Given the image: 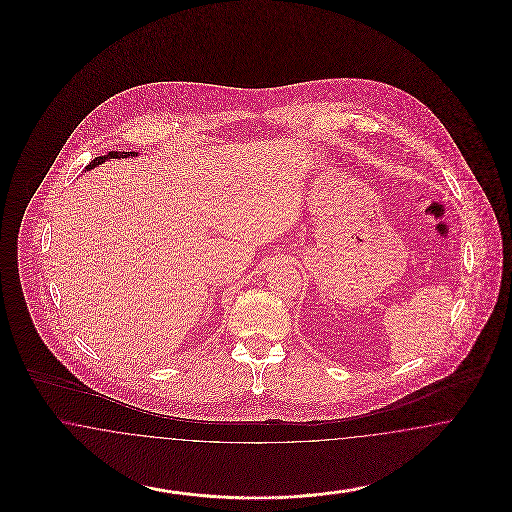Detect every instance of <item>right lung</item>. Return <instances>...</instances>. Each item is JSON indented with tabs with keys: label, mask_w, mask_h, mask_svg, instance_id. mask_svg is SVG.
<instances>
[{
	"label": "right lung",
	"mask_w": 512,
	"mask_h": 512,
	"mask_svg": "<svg viewBox=\"0 0 512 512\" xmlns=\"http://www.w3.org/2000/svg\"><path fill=\"white\" fill-rule=\"evenodd\" d=\"M134 155H138L136 151H109L107 155H99L96 157L88 167H86V171H90V169H94L96 165H101V163H105L107 159H121V157H134Z\"/></svg>",
	"instance_id": "right-lung-1"
}]
</instances>
